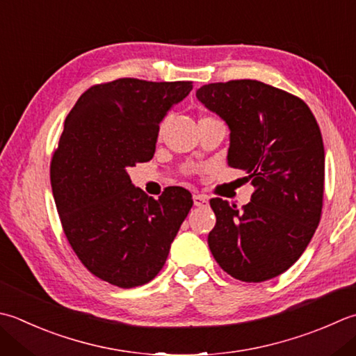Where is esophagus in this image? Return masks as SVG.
I'll use <instances>...</instances> for the list:
<instances>
[{
  "mask_svg": "<svg viewBox=\"0 0 356 356\" xmlns=\"http://www.w3.org/2000/svg\"><path fill=\"white\" fill-rule=\"evenodd\" d=\"M193 199H194V205L196 207H205L208 202V199L205 196H202V194H196Z\"/></svg>",
  "mask_w": 356,
  "mask_h": 356,
  "instance_id": "obj_1",
  "label": "esophagus"
}]
</instances>
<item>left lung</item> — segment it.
Here are the masks:
<instances>
[{
    "label": "left lung",
    "instance_id": "obj_1",
    "mask_svg": "<svg viewBox=\"0 0 356 356\" xmlns=\"http://www.w3.org/2000/svg\"><path fill=\"white\" fill-rule=\"evenodd\" d=\"M197 100L229 129L227 160L256 188L238 210L211 199L208 247L220 268L243 282L280 276L299 259L323 210L324 145L301 99L257 80L211 83Z\"/></svg>",
    "mask_w": 356,
    "mask_h": 356
}]
</instances>
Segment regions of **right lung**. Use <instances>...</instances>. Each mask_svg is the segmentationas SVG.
Returning a JSON list of instances; mask_svg holds the SVG:
<instances>
[{"instance_id": "add662e5", "label": "right lung", "mask_w": 356, "mask_h": 356, "mask_svg": "<svg viewBox=\"0 0 356 356\" xmlns=\"http://www.w3.org/2000/svg\"><path fill=\"white\" fill-rule=\"evenodd\" d=\"M191 89L190 81L118 79L88 89L65 120L51 163L61 225L83 266L117 287L154 280L193 207L185 188L156 200L128 174L154 156L159 124Z\"/></svg>"}]
</instances>
